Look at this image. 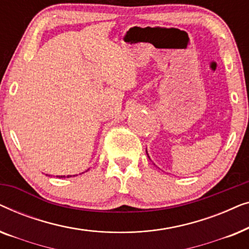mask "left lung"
I'll return each instance as SVG.
<instances>
[{
  "label": "left lung",
  "mask_w": 249,
  "mask_h": 249,
  "mask_svg": "<svg viewBox=\"0 0 249 249\" xmlns=\"http://www.w3.org/2000/svg\"><path fill=\"white\" fill-rule=\"evenodd\" d=\"M146 153H147V151H146ZM148 155V154H147ZM148 158H149V156H148Z\"/></svg>",
  "instance_id": "left-lung-1"
}]
</instances>
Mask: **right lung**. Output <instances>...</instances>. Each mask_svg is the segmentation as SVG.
<instances>
[{"mask_svg":"<svg viewBox=\"0 0 249 249\" xmlns=\"http://www.w3.org/2000/svg\"><path fill=\"white\" fill-rule=\"evenodd\" d=\"M56 177H59V178H70V177H72V176H56ZM73 177H74V175H73Z\"/></svg>","mask_w":249,"mask_h":249,"instance_id":"right-lung-1","label":"right lung"}]
</instances>
